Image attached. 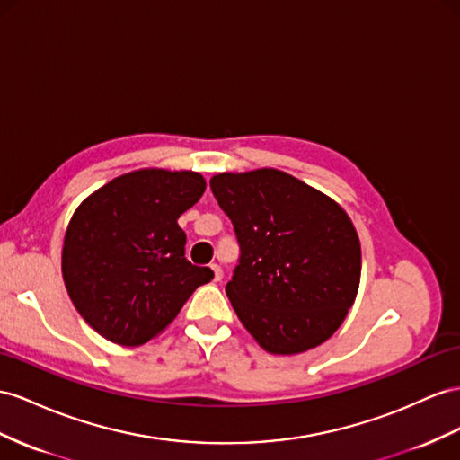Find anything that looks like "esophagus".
I'll return each instance as SVG.
<instances>
[{
    "label": "esophagus",
    "instance_id": "esophagus-1",
    "mask_svg": "<svg viewBox=\"0 0 460 460\" xmlns=\"http://www.w3.org/2000/svg\"><path fill=\"white\" fill-rule=\"evenodd\" d=\"M211 272H214V281H221L223 279V270L219 264H211Z\"/></svg>",
    "mask_w": 460,
    "mask_h": 460
}]
</instances>
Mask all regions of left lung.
I'll return each mask as SVG.
<instances>
[{"instance_id": "obj_1", "label": "left lung", "mask_w": 460, "mask_h": 460, "mask_svg": "<svg viewBox=\"0 0 460 460\" xmlns=\"http://www.w3.org/2000/svg\"><path fill=\"white\" fill-rule=\"evenodd\" d=\"M209 186L237 234L226 291L246 331L279 356L323 344L359 288L361 246L346 211L276 169L221 172Z\"/></svg>"}]
</instances>
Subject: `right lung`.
<instances>
[{
	"instance_id": "add662e5",
	"label": "right lung",
	"mask_w": 460,
	"mask_h": 460,
	"mask_svg": "<svg viewBox=\"0 0 460 460\" xmlns=\"http://www.w3.org/2000/svg\"><path fill=\"white\" fill-rule=\"evenodd\" d=\"M206 190L192 171L144 169L104 184L69 221L62 274L69 299L111 342L139 346L164 331L214 278L186 261L176 219Z\"/></svg>"
}]
</instances>
